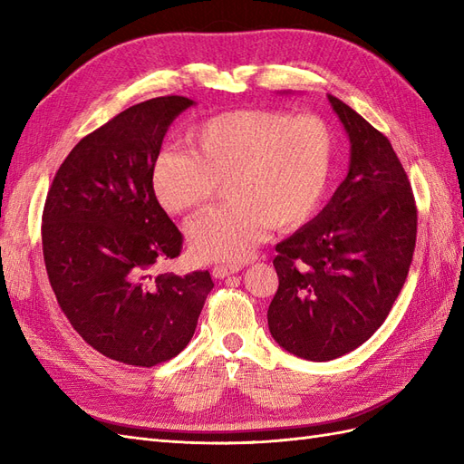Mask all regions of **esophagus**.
I'll list each match as a JSON object with an SVG mask.
<instances>
[{
	"mask_svg": "<svg viewBox=\"0 0 464 464\" xmlns=\"http://www.w3.org/2000/svg\"><path fill=\"white\" fill-rule=\"evenodd\" d=\"M237 271H242V265L240 263H234V265H215L213 266V276L215 278H224L228 275H234Z\"/></svg>",
	"mask_w": 464,
	"mask_h": 464,
	"instance_id": "esophagus-1",
	"label": "esophagus"
}]
</instances>
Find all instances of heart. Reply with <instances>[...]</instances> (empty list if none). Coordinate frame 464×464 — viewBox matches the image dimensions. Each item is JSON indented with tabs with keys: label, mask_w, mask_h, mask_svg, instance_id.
<instances>
[{
	"label": "heart",
	"mask_w": 464,
	"mask_h": 464,
	"mask_svg": "<svg viewBox=\"0 0 464 464\" xmlns=\"http://www.w3.org/2000/svg\"><path fill=\"white\" fill-rule=\"evenodd\" d=\"M333 133L317 116L236 110L188 135V150H162L150 181L164 210L186 215L224 186L227 205L188 228L201 261H242L266 228H296L319 207L333 166Z\"/></svg>",
	"instance_id": "b5f03b06"
}]
</instances>
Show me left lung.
I'll return each instance as SVG.
<instances>
[{"mask_svg":"<svg viewBox=\"0 0 464 464\" xmlns=\"http://www.w3.org/2000/svg\"><path fill=\"white\" fill-rule=\"evenodd\" d=\"M350 139V166L325 208L276 244L278 290L266 312L290 354L329 362L383 325L409 275L416 203L389 139L329 94Z\"/></svg>","mask_w":464,"mask_h":464,"instance_id":"8db88e82","label":"left lung"}]
</instances>
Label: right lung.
Instances as JSON below:
<instances>
[{
    "instance_id": "right-lung-1",
    "label": "right lung",
    "mask_w": 464,
    "mask_h": 464,
    "mask_svg": "<svg viewBox=\"0 0 464 464\" xmlns=\"http://www.w3.org/2000/svg\"><path fill=\"white\" fill-rule=\"evenodd\" d=\"M189 106L186 96L150 98L82 137L55 172L42 215V251L62 312L82 341L128 366L178 356L215 286L208 271L150 275L184 242L150 172L168 128Z\"/></svg>"
}]
</instances>
